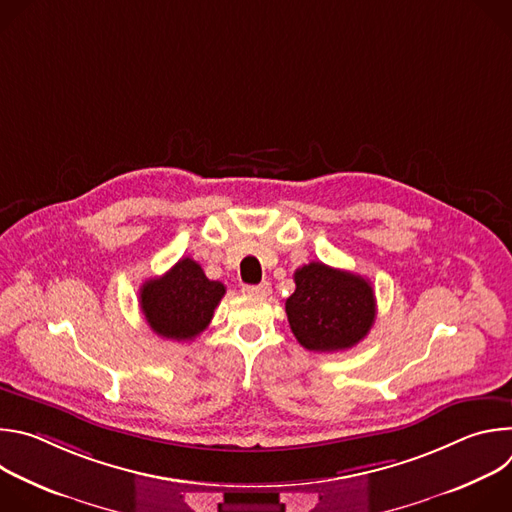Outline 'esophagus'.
Listing matches in <instances>:
<instances>
[{
  "label": "esophagus",
  "mask_w": 512,
  "mask_h": 512,
  "mask_svg": "<svg viewBox=\"0 0 512 512\" xmlns=\"http://www.w3.org/2000/svg\"><path fill=\"white\" fill-rule=\"evenodd\" d=\"M243 294L255 296V298H267L271 294V285L267 281H263L259 285H243Z\"/></svg>",
  "instance_id": "1"
}]
</instances>
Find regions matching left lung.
<instances>
[{
  "instance_id": "obj_1",
  "label": "left lung",
  "mask_w": 512,
  "mask_h": 512,
  "mask_svg": "<svg viewBox=\"0 0 512 512\" xmlns=\"http://www.w3.org/2000/svg\"><path fill=\"white\" fill-rule=\"evenodd\" d=\"M296 291L285 300L289 328L314 352H338L369 334L377 316L369 279L312 261L294 273Z\"/></svg>"
}]
</instances>
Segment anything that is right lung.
Segmentation results:
<instances>
[{
	"mask_svg": "<svg viewBox=\"0 0 512 512\" xmlns=\"http://www.w3.org/2000/svg\"><path fill=\"white\" fill-rule=\"evenodd\" d=\"M225 291L221 281H210L194 259L184 257L162 277L141 285L139 304L145 322L158 336L194 340L210 324Z\"/></svg>",
	"mask_w": 512,
	"mask_h": 512,
	"instance_id": "add662e5",
	"label": "right lung"
}]
</instances>
